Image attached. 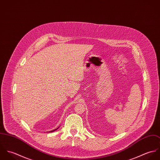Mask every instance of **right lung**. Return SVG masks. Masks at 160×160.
<instances>
[{"label": "right lung", "mask_w": 160, "mask_h": 160, "mask_svg": "<svg viewBox=\"0 0 160 160\" xmlns=\"http://www.w3.org/2000/svg\"><path fill=\"white\" fill-rule=\"evenodd\" d=\"M59 128V127H58ZM58 128H57V129H54V130H53V131H50V132H53V131H55V130H57V129H58Z\"/></svg>", "instance_id": "add662e5"}]
</instances>
